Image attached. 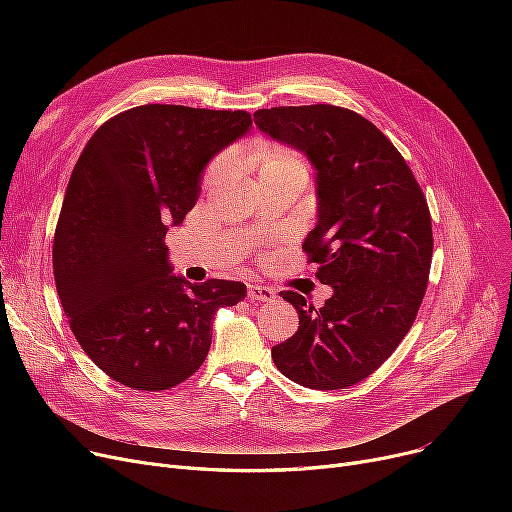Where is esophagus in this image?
Instances as JSON below:
<instances>
[{"mask_svg":"<svg viewBox=\"0 0 512 512\" xmlns=\"http://www.w3.org/2000/svg\"><path fill=\"white\" fill-rule=\"evenodd\" d=\"M249 299L253 303H270L276 299V292L267 286H259V284H249Z\"/></svg>","mask_w":512,"mask_h":512,"instance_id":"1","label":"esophagus"}]
</instances>
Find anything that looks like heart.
<instances>
[{"mask_svg": "<svg viewBox=\"0 0 512 512\" xmlns=\"http://www.w3.org/2000/svg\"><path fill=\"white\" fill-rule=\"evenodd\" d=\"M247 161L257 170L259 180L272 178V176H286V174H307V166L299 153H294L288 147L272 145V143H257L249 149ZM224 166V157H218L207 170L205 182H213L218 172Z\"/></svg>", "mask_w": 512, "mask_h": 512, "instance_id": "1", "label": "heart"}]
</instances>
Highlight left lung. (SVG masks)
Listing matches in <instances>:
<instances>
[{"label": "left lung", "instance_id": "left-lung-1", "mask_svg": "<svg viewBox=\"0 0 512 512\" xmlns=\"http://www.w3.org/2000/svg\"><path fill=\"white\" fill-rule=\"evenodd\" d=\"M255 124L303 151L317 176V224L303 251L334 294L315 309L282 290L299 330L272 348L276 367L301 386L363 382L407 336L427 288L432 215L405 157L386 134L346 107L257 110Z\"/></svg>", "mask_w": 512, "mask_h": 512}]
</instances>
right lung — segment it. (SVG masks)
Here are the masks:
<instances>
[{
    "mask_svg": "<svg viewBox=\"0 0 512 512\" xmlns=\"http://www.w3.org/2000/svg\"><path fill=\"white\" fill-rule=\"evenodd\" d=\"M249 128L242 110L149 103L101 124L80 153L53 276L72 334L112 380L159 392L191 378L215 311L247 297L240 282L170 276L164 238L195 207L209 159Z\"/></svg>",
    "mask_w": 512,
    "mask_h": 512,
    "instance_id": "add662e5",
    "label": "right lung"
}]
</instances>
